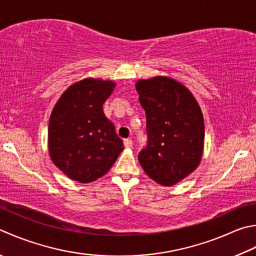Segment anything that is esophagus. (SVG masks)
<instances>
[{
	"mask_svg": "<svg viewBox=\"0 0 256 256\" xmlns=\"http://www.w3.org/2000/svg\"><path fill=\"white\" fill-rule=\"evenodd\" d=\"M123 143H124V146L126 148H132V145H133V142H132L131 138H125Z\"/></svg>",
	"mask_w": 256,
	"mask_h": 256,
	"instance_id": "1",
	"label": "esophagus"
}]
</instances>
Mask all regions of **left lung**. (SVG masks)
<instances>
[{
    "label": "left lung",
    "instance_id": "1",
    "mask_svg": "<svg viewBox=\"0 0 256 256\" xmlns=\"http://www.w3.org/2000/svg\"><path fill=\"white\" fill-rule=\"evenodd\" d=\"M146 114L148 146L138 154L144 172L163 186H172L193 173L204 150V118L191 91L170 76L135 83Z\"/></svg>",
    "mask_w": 256,
    "mask_h": 256
}]
</instances>
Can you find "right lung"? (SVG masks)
Wrapping results in <instances>:
<instances>
[{"mask_svg":"<svg viewBox=\"0 0 256 256\" xmlns=\"http://www.w3.org/2000/svg\"><path fill=\"white\" fill-rule=\"evenodd\" d=\"M116 83L86 78L65 90L52 110L48 154L68 178L90 183L103 176L123 151V141L105 116L103 104Z\"/></svg>","mask_w":256,"mask_h":256,"instance_id":"add662e5","label":"right lung"}]
</instances>
